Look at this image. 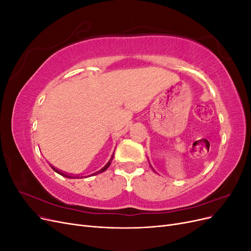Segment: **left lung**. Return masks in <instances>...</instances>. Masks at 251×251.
Wrapping results in <instances>:
<instances>
[{
    "instance_id": "obj_1",
    "label": "left lung",
    "mask_w": 251,
    "mask_h": 251,
    "mask_svg": "<svg viewBox=\"0 0 251 251\" xmlns=\"http://www.w3.org/2000/svg\"><path fill=\"white\" fill-rule=\"evenodd\" d=\"M151 170H154V169H153V168H151Z\"/></svg>"
}]
</instances>
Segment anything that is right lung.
I'll use <instances>...</instances> for the list:
<instances>
[{"label":"right lung","mask_w":251,"mask_h":251,"mask_svg":"<svg viewBox=\"0 0 251 251\" xmlns=\"http://www.w3.org/2000/svg\"><path fill=\"white\" fill-rule=\"evenodd\" d=\"M113 158H114V153H113V155H112V157H111V159H110V160L108 161V163H107V164H105V165L103 166V168H101V169H100V171H97V172L93 173L92 175H90V176H94V175H97V174H100V173L104 172V171H105V170H107V169L109 168V166H110V164H111V162H112V160H113ZM51 168L53 169V171H54V172H56L57 174H59V175H62V176H63V177H66V178H74V177H72V176H71V175H68V174H66V173H64V172H60V171L56 170V169L54 168V166H51ZM80 178H82V177H80Z\"/></svg>","instance_id":"right-lung-1"}]
</instances>
